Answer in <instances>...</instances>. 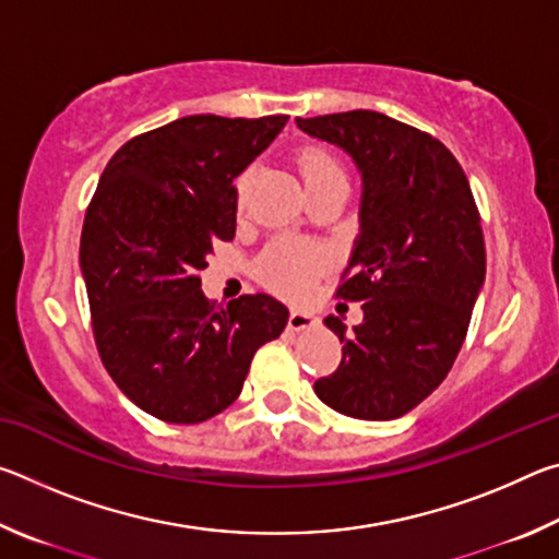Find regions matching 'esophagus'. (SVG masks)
I'll return each instance as SVG.
<instances>
[{
	"instance_id": "obj_1",
	"label": "esophagus",
	"mask_w": 559,
	"mask_h": 559,
	"mask_svg": "<svg viewBox=\"0 0 559 559\" xmlns=\"http://www.w3.org/2000/svg\"><path fill=\"white\" fill-rule=\"evenodd\" d=\"M318 323V318L316 316H308V313H302V310H293V313L288 316V328L290 330H306V328H313Z\"/></svg>"
}]
</instances>
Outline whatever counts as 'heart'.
<instances>
[{
  "mask_svg": "<svg viewBox=\"0 0 559 559\" xmlns=\"http://www.w3.org/2000/svg\"><path fill=\"white\" fill-rule=\"evenodd\" d=\"M296 167L308 192L333 182H345L343 165L323 145L300 147L296 155ZM243 187L246 177H239V182H236V189H239L236 202H239V206H243ZM325 266L328 251L320 249V246L298 239H278L261 253L257 271L259 278L271 290L286 298H302L313 286V281L325 271Z\"/></svg>",
  "mask_w": 559,
  "mask_h": 559,
  "instance_id": "obj_1",
  "label": "heart"
}]
</instances>
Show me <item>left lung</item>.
Listing matches in <instances>:
<instances>
[{"label": "left lung", "mask_w": 559, "mask_h": 559, "mask_svg": "<svg viewBox=\"0 0 559 559\" xmlns=\"http://www.w3.org/2000/svg\"><path fill=\"white\" fill-rule=\"evenodd\" d=\"M308 135L353 155L362 173L359 236L337 298L362 302L337 370L318 400L362 421L400 419L447 380L486 278L480 214L466 173L429 132L374 110L298 118Z\"/></svg>", "instance_id": "obj_1"}]
</instances>
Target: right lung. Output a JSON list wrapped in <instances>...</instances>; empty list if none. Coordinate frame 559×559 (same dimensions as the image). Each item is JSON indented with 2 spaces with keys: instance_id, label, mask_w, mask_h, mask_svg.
<instances>
[{
  "instance_id": "obj_1",
  "label": "right lung",
  "mask_w": 559,
  "mask_h": 559,
  "mask_svg": "<svg viewBox=\"0 0 559 559\" xmlns=\"http://www.w3.org/2000/svg\"><path fill=\"white\" fill-rule=\"evenodd\" d=\"M286 120L187 116L128 140L103 169L81 234L93 337L120 392L159 421L224 412L288 323L273 296L216 306L200 278L214 243L234 239V179Z\"/></svg>"
}]
</instances>
